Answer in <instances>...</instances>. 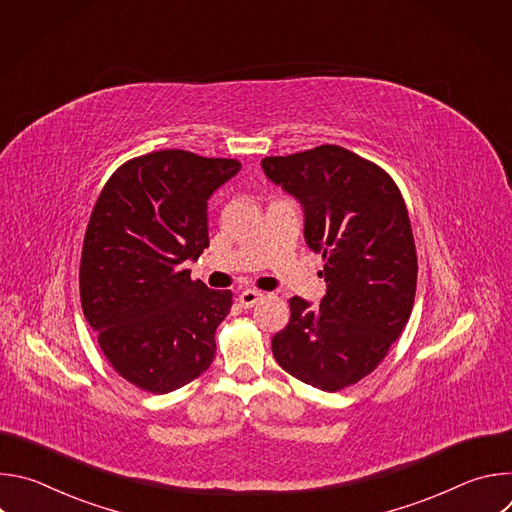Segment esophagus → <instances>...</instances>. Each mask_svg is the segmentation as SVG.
I'll return each instance as SVG.
<instances>
[{"instance_id": "esophagus-1", "label": "esophagus", "mask_w": 512, "mask_h": 512, "mask_svg": "<svg viewBox=\"0 0 512 512\" xmlns=\"http://www.w3.org/2000/svg\"><path fill=\"white\" fill-rule=\"evenodd\" d=\"M261 298H263L261 291H257V289H245L243 294L239 296V304H241L243 308H253Z\"/></svg>"}]
</instances>
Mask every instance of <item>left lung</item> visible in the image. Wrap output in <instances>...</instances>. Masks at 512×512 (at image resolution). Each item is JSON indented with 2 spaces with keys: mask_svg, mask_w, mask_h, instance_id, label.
<instances>
[{
  "mask_svg": "<svg viewBox=\"0 0 512 512\" xmlns=\"http://www.w3.org/2000/svg\"><path fill=\"white\" fill-rule=\"evenodd\" d=\"M261 166L302 202L304 235L322 253L328 283L314 310L289 300L273 356L298 381L342 391L379 367L413 310L417 251L405 200L381 166L340 145L269 156Z\"/></svg>",
  "mask_w": 512,
  "mask_h": 512,
  "instance_id": "left-lung-1",
  "label": "left lung"
}]
</instances>
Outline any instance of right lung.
<instances>
[{
	"instance_id": "right-lung-1",
	"label": "right lung",
	"mask_w": 512,
	"mask_h": 512,
	"mask_svg": "<svg viewBox=\"0 0 512 512\" xmlns=\"http://www.w3.org/2000/svg\"><path fill=\"white\" fill-rule=\"evenodd\" d=\"M239 160L160 150L121 164L85 231L79 285L99 346L133 387L164 395L200 377L233 291L208 289L184 269L208 247V198Z\"/></svg>"
}]
</instances>
